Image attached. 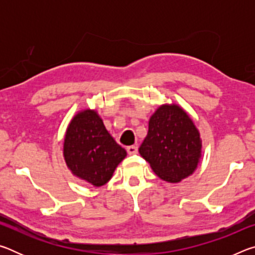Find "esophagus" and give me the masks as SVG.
<instances>
[{
    "label": "esophagus",
    "instance_id": "obj_1",
    "mask_svg": "<svg viewBox=\"0 0 255 255\" xmlns=\"http://www.w3.org/2000/svg\"><path fill=\"white\" fill-rule=\"evenodd\" d=\"M127 152H128V154H130V155L136 154V153L138 152V147H137V146H135V145L128 146V147H127Z\"/></svg>",
    "mask_w": 255,
    "mask_h": 255
}]
</instances>
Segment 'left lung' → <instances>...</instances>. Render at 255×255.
Listing matches in <instances>:
<instances>
[{
	"label": "left lung",
	"mask_w": 255,
	"mask_h": 255,
	"mask_svg": "<svg viewBox=\"0 0 255 255\" xmlns=\"http://www.w3.org/2000/svg\"><path fill=\"white\" fill-rule=\"evenodd\" d=\"M139 154L158 178L175 183L193 173L201 157V139L195 124L176 105L159 107L150 117Z\"/></svg>",
	"instance_id": "obj_1"
}]
</instances>
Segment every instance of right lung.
<instances>
[{"mask_svg": "<svg viewBox=\"0 0 255 255\" xmlns=\"http://www.w3.org/2000/svg\"><path fill=\"white\" fill-rule=\"evenodd\" d=\"M126 155L94 110L79 112L68 125L64 140L68 169L94 187L106 184Z\"/></svg>", "mask_w": 255, "mask_h": 255, "instance_id": "add662e5", "label": "right lung"}]
</instances>
